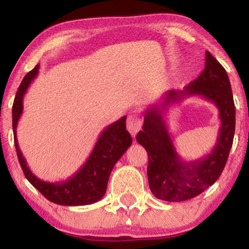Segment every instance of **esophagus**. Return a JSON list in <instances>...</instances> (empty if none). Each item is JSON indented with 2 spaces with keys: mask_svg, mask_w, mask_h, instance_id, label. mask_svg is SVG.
I'll list each match as a JSON object with an SVG mask.
<instances>
[{
  "mask_svg": "<svg viewBox=\"0 0 249 249\" xmlns=\"http://www.w3.org/2000/svg\"><path fill=\"white\" fill-rule=\"evenodd\" d=\"M126 126H127L128 132L135 136L142 128V119L136 114L129 115L127 117V122H126Z\"/></svg>",
  "mask_w": 249,
  "mask_h": 249,
  "instance_id": "obj_1",
  "label": "esophagus"
}]
</instances>
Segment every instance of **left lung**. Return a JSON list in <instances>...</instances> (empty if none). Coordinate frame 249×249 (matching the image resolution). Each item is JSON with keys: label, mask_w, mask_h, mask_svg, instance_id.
<instances>
[{"label": "left lung", "mask_w": 249, "mask_h": 249, "mask_svg": "<svg viewBox=\"0 0 249 249\" xmlns=\"http://www.w3.org/2000/svg\"><path fill=\"white\" fill-rule=\"evenodd\" d=\"M189 96H201L215 104L221 127L210 154L185 162L171 140L164 115L169 106ZM234 133L235 105L229 75L210 52H205V68L199 77L182 91H167L158 103L150 105L145 112L142 130L137 134L136 141L148 154L147 176L153 195L168 202H181L201 195L224 169Z\"/></svg>", "instance_id": "left-lung-1"}]
</instances>
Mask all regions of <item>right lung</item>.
I'll use <instances>...</instances> for the list:
<instances>
[{
    "label": "right lung",
    "instance_id": "obj_1",
    "mask_svg": "<svg viewBox=\"0 0 249 249\" xmlns=\"http://www.w3.org/2000/svg\"><path fill=\"white\" fill-rule=\"evenodd\" d=\"M39 65L25 75L16 92L13 108L14 144L18 161L27 180L46 199L59 205H88L98 202L107 192V181L113 167L132 145V136L126 130V116L121 117L105 127L89 158L84 165L67 180L58 182H46L33 174L18 147L16 128L23 113V100L33 80L37 77Z\"/></svg>",
    "mask_w": 249,
    "mask_h": 249
}]
</instances>
